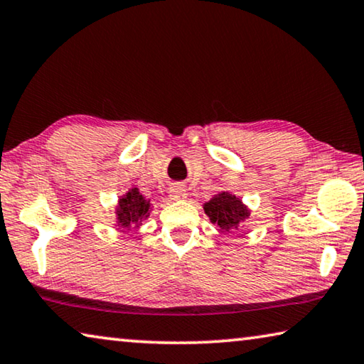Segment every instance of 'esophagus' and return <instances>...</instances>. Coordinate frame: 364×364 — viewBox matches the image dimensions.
I'll return each instance as SVG.
<instances>
[{"label": "esophagus", "instance_id": "obj_1", "mask_svg": "<svg viewBox=\"0 0 364 364\" xmlns=\"http://www.w3.org/2000/svg\"><path fill=\"white\" fill-rule=\"evenodd\" d=\"M168 197H170V200H184L188 197V193H186V189L180 186V184H175V186L170 188Z\"/></svg>", "mask_w": 364, "mask_h": 364}]
</instances>
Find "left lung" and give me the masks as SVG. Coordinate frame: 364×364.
I'll list each match as a JSON object with an SVG mask.
<instances>
[{"mask_svg":"<svg viewBox=\"0 0 364 364\" xmlns=\"http://www.w3.org/2000/svg\"><path fill=\"white\" fill-rule=\"evenodd\" d=\"M204 212L220 231L231 232L237 230L250 217L249 207L228 191H221L204 204Z\"/></svg>","mask_w":364,"mask_h":364,"instance_id":"8db88e82","label":"left lung"}]
</instances>
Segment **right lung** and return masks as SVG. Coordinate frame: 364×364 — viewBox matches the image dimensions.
<instances>
[{
	"label": "right lung",
	"mask_w": 364,
	"mask_h": 364,
	"mask_svg": "<svg viewBox=\"0 0 364 364\" xmlns=\"http://www.w3.org/2000/svg\"><path fill=\"white\" fill-rule=\"evenodd\" d=\"M151 210V199H146L138 188L128 189V193L120 196L119 204L115 207V226L123 228V230L139 228L149 217Z\"/></svg>",
	"instance_id": "obj_1"
}]
</instances>
